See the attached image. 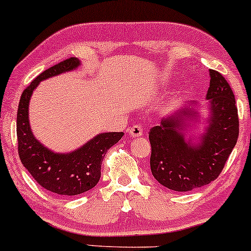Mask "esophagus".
<instances>
[{
    "label": "esophagus",
    "instance_id": "34e87169",
    "mask_svg": "<svg viewBox=\"0 0 251 251\" xmlns=\"http://www.w3.org/2000/svg\"><path fill=\"white\" fill-rule=\"evenodd\" d=\"M128 133L132 138H139V136H141L142 134H144V132H142V127L139 125L132 126V127L128 129Z\"/></svg>",
    "mask_w": 251,
    "mask_h": 251
}]
</instances>
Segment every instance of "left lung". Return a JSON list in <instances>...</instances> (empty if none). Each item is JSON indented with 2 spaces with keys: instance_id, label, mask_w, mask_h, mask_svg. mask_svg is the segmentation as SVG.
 <instances>
[{
  "instance_id": "8db88e82",
  "label": "left lung",
  "mask_w": 251,
  "mask_h": 251,
  "mask_svg": "<svg viewBox=\"0 0 251 251\" xmlns=\"http://www.w3.org/2000/svg\"><path fill=\"white\" fill-rule=\"evenodd\" d=\"M210 78L207 102L184 104L149 132L151 174L174 191H191L210 184L220 175L236 145L235 97L220 73L210 69ZM201 125L203 131L195 135Z\"/></svg>"
}]
</instances>
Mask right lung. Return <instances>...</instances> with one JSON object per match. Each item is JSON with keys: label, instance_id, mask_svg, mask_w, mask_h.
Instances as JSON below:
<instances>
[{"label": "right lung", "instance_id": "obj_1", "mask_svg": "<svg viewBox=\"0 0 251 251\" xmlns=\"http://www.w3.org/2000/svg\"><path fill=\"white\" fill-rule=\"evenodd\" d=\"M81 65L77 58H71L44 71L23 91L17 111L18 154L22 163L44 189L66 197L81 195L96 186L107 149L124 136L123 132L100 133L67 153L52 151L34 136L28 116L33 91L40 82L76 71Z\"/></svg>", "mask_w": 251, "mask_h": 251}]
</instances>
